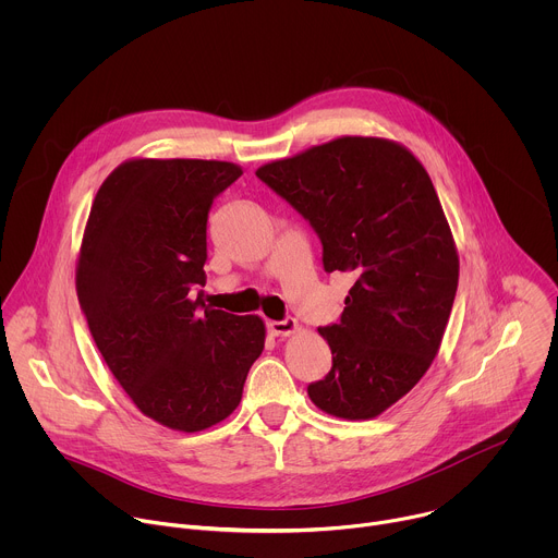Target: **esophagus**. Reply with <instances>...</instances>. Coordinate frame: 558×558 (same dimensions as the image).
Here are the masks:
<instances>
[{
  "mask_svg": "<svg viewBox=\"0 0 558 558\" xmlns=\"http://www.w3.org/2000/svg\"><path fill=\"white\" fill-rule=\"evenodd\" d=\"M267 329L276 338L291 336V333L298 331V320H295V317H284V320H271V323H267Z\"/></svg>",
  "mask_w": 558,
  "mask_h": 558,
  "instance_id": "obj_1",
  "label": "esophagus"
}]
</instances>
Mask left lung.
<instances>
[{"label": "left lung", "mask_w": 558, "mask_h": 558, "mask_svg": "<svg viewBox=\"0 0 558 558\" xmlns=\"http://www.w3.org/2000/svg\"><path fill=\"white\" fill-rule=\"evenodd\" d=\"M256 177L308 220L325 271L355 280L340 323L317 329L333 366L306 386L311 402L377 417L433 364L457 293L459 258L428 172L400 143L342 136Z\"/></svg>", "instance_id": "8db88e82"}]
</instances>
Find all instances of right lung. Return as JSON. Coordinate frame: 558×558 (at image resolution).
<instances>
[{
	"label": "right lung",
	"instance_id": "right-lung-1",
	"mask_svg": "<svg viewBox=\"0 0 558 558\" xmlns=\"http://www.w3.org/2000/svg\"><path fill=\"white\" fill-rule=\"evenodd\" d=\"M243 170L198 158H138L99 187L76 295L108 368L136 409L183 433L241 404L265 349L258 315L205 306L207 216Z\"/></svg>",
	"mask_w": 558,
	"mask_h": 558
}]
</instances>
